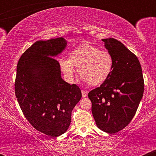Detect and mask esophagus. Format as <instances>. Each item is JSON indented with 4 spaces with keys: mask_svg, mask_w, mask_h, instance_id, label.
Here are the masks:
<instances>
[{
    "mask_svg": "<svg viewBox=\"0 0 156 156\" xmlns=\"http://www.w3.org/2000/svg\"><path fill=\"white\" fill-rule=\"evenodd\" d=\"M81 93H82V97H83V98H86V97L87 96V94H88L87 92H86V91H84V90H82Z\"/></svg>",
    "mask_w": 156,
    "mask_h": 156,
    "instance_id": "obj_1",
    "label": "esophagus"
}]
</instances>
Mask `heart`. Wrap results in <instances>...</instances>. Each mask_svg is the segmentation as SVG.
I'll return each instance as SVG.
<instances>
[{"mask_svg":"<svg viewBox=\"0 0 156 156\" xmlns=\"http://www.w3.org/2000/svg\"><path fill=\"white\" fill-rule=\"evenodd\" d=\"M59 66L66 79L72 81L78 69L84 82L100 86L105 83L114 69V58L108 51L89 44H83L69 53L68 59L59 60Z\"/></svg>","mask_w":156,"mask_h":156,"instance_id":"heart-1","label":"heart"}]
</instances>
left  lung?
<instances>
[{
	"label": "left lung",
	"mask_w": 156,
	"mask_h": 156,
	"mask_svg": "<svg viewBox=\"0 0 156 156\" xmlns=\"http://www.w3.org/2000/svg\"><path fill=\"white\" fill-rule=\"evenodd\" d=\"M104 46L114 58L110 77L89 92L97 126L114 133L122 130L135 115L144 92V79L138 58L122 42L103 39Z\"/></svg>",
	"instance_id": "1"
}]
</instances>
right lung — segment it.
Listing matches in <instances>:
<instances>
[{
	"mask_svg": "<svg viewBox=\"0 0 156 156\" xmlns=\"http://www.w3.org/2000/svg\"><path fill=\"white\" fill-rule=\"evenodd\" d=\"M67 44L63 37L37 41L17 66L15 90L21 110L35 129L52 137L67 131L71 112L81 98L78 86L62 79L54 58Z\"/></svg>",
	"mask_w": 156,
	"mask_h": 156,
	"instance_id": "1",
	"label": "right lung"
}]
</instances>
